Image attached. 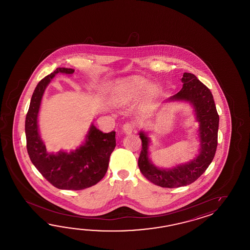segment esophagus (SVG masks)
Here are the masks:
<instances>
[{"label":"esophagus","mask_w":250,"mask_h":250,"mask_svg":"<svg viewBox=\"0 0 250 250\" xmlns=\"http://www.w3.org/2000/svg\"><path fill=\"white\" fill-rule=\"evenodd\" d=\"M123 128L124 132L127 133V134H130V133L133 132V130H134V128H135V126H134L133 123H127L123 125Z\"/></svg>","instance_id":"34e87169"}]
</instances>
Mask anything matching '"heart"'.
<instances>
[{"label": "heart", "instance_id": "heart-1", "mask_svg": "<svg viewBox=\"0 0 250 250\" xmlns=\"http://www.w3.org/2000/svg\"><path fill=\"white\" fill-rule=\"evenodd\" d=\"M148 86V82L142 79H128L119 83L115 89V96L122 101L128 100L138 96Z\"/></svg>", "mask_w": 250, "mask_h": 250}]
</instances>
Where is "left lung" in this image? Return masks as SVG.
<instances>
[{
  "label": "left lung",
  "mask_w": 250,
  "mask_h": 250,
  "mask_svg": "<svg viewBox=\"0 0 250 250\" xmlns=\"http://www.w3.org/2000/svg\"><path fill=\"white\" fill-rule=\"evenodd\" d=\"M181 81L183 87L170 99L190 102L195 107L197 121L200 123V154L191 162L173 169H159L149 161V138L145 133H139L142 140L138 158L139 170L149 181L162 188L187 186L197 181L212 163L217 148L219 115L211 91L191 73L185 72Z\"/></svg>",
  "instance_id": "obj_1"
}]
</instances>
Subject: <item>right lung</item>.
I'll use <instances>...</instances> for the list:
<instances>
[{"mask_svg": "<svg viewBox=\"0 0 250 250\" xmlns=\"http://www.w3.org/2000/svg\"><path fill=\"white\" fill-rule=\"evenodd\" d=\"M72 74L74 69L57 68L39 81L33 93L25 123L27 150L42 177L60 189L81 190L96 185L106 173L110 155L115 148V131L102 132L92 125L85 143L71 153L49 154L38 128V114L46 85L55 75Z\"/></svg>", "mask_w": 250, "mask_h": 250, "instance_id": "obj_1", "label": "right lung"}]
</instances>
